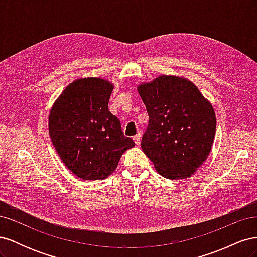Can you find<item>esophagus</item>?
Here are the masks:
<instances>
[{
	"instance_id": "34e87169",
	"label": "esophagus",
	"mask_w": 257,
	"mask_h": 257,
	"mask_svg": "<svg viewBox=\"0 0 257 257\" xmlns=\"http://www.w3.org/2000/svg\"><path fill=\"white\" fill-rule=\"evenodd\" d=\"M141 139H142L141 134H137V135H135V136L133 137V141H134V143H135L136 145H139V143H141Z\"/></svg>"
}]
</instances>
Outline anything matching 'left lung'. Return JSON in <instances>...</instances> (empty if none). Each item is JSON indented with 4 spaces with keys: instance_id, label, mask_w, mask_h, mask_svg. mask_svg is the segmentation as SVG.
I'll list each match as a JSON object with an SVG mask.
<instances>
[{
    "instance_id": "obj_1",
    "label": "left lung",
    "mask_w": 257,
    "mask_h": 257,
    "mask_svg": "<svg viewBox=\"0 0 257 257\" xmlns=\"http://www.w3.org/2000/svg\"><path fill=\"white\" fill-rule=\"evenodd\" d=\"M149 114L142 149L170 180L197 172L212 149L216 118L211 103L184 77L160 75L137 85Z\"/></svg>"
}]
</instances>
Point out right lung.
Wrapping results in <instances>:
<instances>
[{
  "label": "right lung",
  "mask_w": 257,
  "mask_h": 257,
  "mask_svg": "<svg viewBox=\"0 0 257 257\" xmlns=\"http://www.w3.org/2000/svg\"><path fill=\"white\" fill-rule=\"evenodd\" d=\"M113 83L84 77L69 83L53 103L48 130L53 147L71 173L82 180H103L135 146L108 109Z\"/></svg>",
  "instance_id": "right-lung-1"
}]
</instances>
